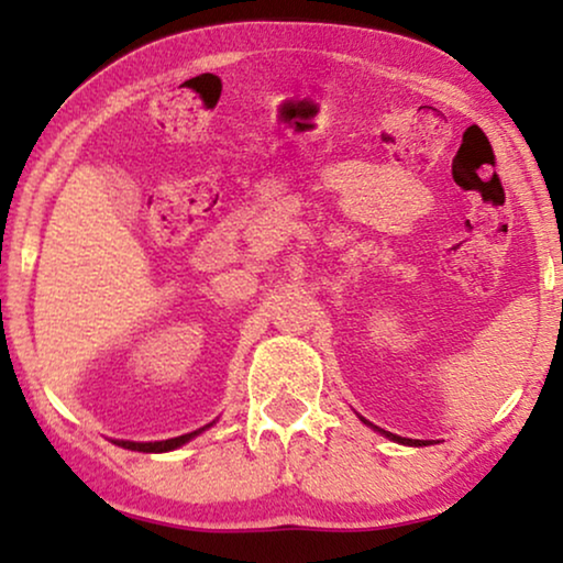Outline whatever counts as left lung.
Instances as JSON below:
<instances>
[{"instance_id":"8db88e82","label":"left lung","mask_w":563,"mask_h":563,"mask_svg":"<svg viewBox=\"0 0 563 563\" xmlns=\"http://www.w3.org/2000/svg\"><path fill=\"white\" fill-rule=\"evenodd\" d=\"M384 435L387 438H391V441H397V443H407V445H426L422 441H412V438H399V435H395V433H387V430H382Z\"/></svg>"}]
</instances>
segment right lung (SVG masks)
I'll list each match as a JSON object with an SVG mask.
<instances>
[{"instance_id":"add662e5","label":"right lung","mask_w":563,"mask_h":563,"mask_svg":"<svg viewBox=\"0 0 563 563\" xmlns=\"http://www.w3.org/2000/svg\"><path fill=\"white\" fill-rule=\"evenodd\" d=\"M205 428L195 430V433H187V435H179V438H168V441H156V443H133V441H118V445H122V449H130V451H143V453H164V451H174L179 449V445H184L187 441H191V438L202 433Z\"/></svg>"}]
</instances>
